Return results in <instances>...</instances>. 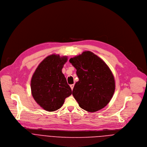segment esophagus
I'll return each instance as SVG.
<instances>
[{
    "mask_svg": "<svg viewBox=\"0 0 147 147\" xmlns=\"http://www.w3.org/2000/svg\"><path fill=\"white\" fill-rule=\"evenodd\" d=\"M74 84H71L70 85V87H71V89L73 90V88H74Z\"/></svg>",
    "mask_w": 147,
    "mask_h": 147,
    "instance_id": "obj_1",
    "label": "esophagus"
}]
</instances>
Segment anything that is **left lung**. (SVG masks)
Segmentation results:
<instances>
[{"label":"left lung","instance_id":"obj_1","mask_svg":"<svg viewBox=\"0 0 147 147\" xmlns=\"http://www.w3.org/2000/svg\"><path fill=\"white\" fill-rule=\"evenodd\" d=\"M79 78L72 94L81 108L95 112L106 107L115 90L114 76L108 65L90 51L71 58Z\"/></svg>","mask_w":147,"mask_h":147}]
</instances>
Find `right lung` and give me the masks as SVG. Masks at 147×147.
Here are the masks:
<instances>
[{"mask_svg":"<svg viewBox=\"0 0 147 147\" xmlns=\"http://www.w3.org/2000/svg\"><path fill=\"white\" fill-rule=\"evenodd\" d=\"M67 56L51 55L42 61L31 81V94L36 102L47 111L60 109L71 90L61 70Z\"/></svg>","mask_w":147,"mask_h":147,"instance_id":"add662e5","label":"right lung"}]
</instances>
